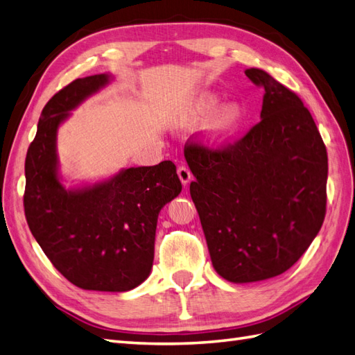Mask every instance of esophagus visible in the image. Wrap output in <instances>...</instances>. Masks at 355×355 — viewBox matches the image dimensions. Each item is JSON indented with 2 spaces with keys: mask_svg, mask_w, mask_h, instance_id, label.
I'll list each match as a JSON object with an SVG mask.
<instances>
[{
  "mask_svg": "<svg viewBox=\"0 0 355 355\" xmlns=\"http://www.w3.org/2000/svg\"><path fill=\"white\" fill-rule=\"evenodd\" d=\"M177 174H178V177L181 180V183H183L184 186L189 183V181L192 180V172H191V169H189L187 166H184V164H181V166H178Z\"/></svg>",
  "mask_w": 355,
  "mask_h": 355,
  "instance_id": "34e87169",
  "label": "esophagus"
}]
</instances>
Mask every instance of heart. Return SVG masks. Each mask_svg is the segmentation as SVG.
Here are the masks:
<instances>
[{"label":"heart","mask_w":355,"mask_h":355,"mask_svg":"<svg viewBox=\"0 0 355 355\" xmlns=\"http://www.w3.org/2000/svg\"><path fill=\"white\" fill-rule=\"evenodd\" d=\"M216 96L211 94H202L187 114L189 122H201L207 119L216 107ZM243 109L239 104L225 105L210 122V135L216 142H224L232 137L243 119Z\"/></svg>","instance_id":"b5f03b06"}]
</instances>
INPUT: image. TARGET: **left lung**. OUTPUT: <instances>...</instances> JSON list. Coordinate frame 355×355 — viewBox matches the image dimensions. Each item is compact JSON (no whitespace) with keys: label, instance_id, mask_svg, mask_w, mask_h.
<instances>
[{"label":"left lung","instance_id":"8db88e82","mask_svg":"<svg viewBox=\"0 0 355 355\" xmlns=\"http://www.w3.org/2000/svg\"><path fill=\"white\" fill-rule=\"evenodd\" d=\"M245 73L265 89L261 121L234 142L187 140L184 146L213 268L233 283L291 269L327 211V148L311 113L268 72Z\"/></svg>","mask_w":355,"mask_h":355}]
</instances>
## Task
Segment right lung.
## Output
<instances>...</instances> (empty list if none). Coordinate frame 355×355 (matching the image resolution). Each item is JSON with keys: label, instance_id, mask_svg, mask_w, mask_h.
Segmentation results:
<instances>
[{"label": "right lung", "instance_id": "1", "mask_svg": "<svg viewBox=\"0 0 355 355\" xmlns=\"http://www.w3.org/2000/svg\"><path fill=\"white\" fill-rule=\"evenodd\" d=\"M107 81L105 73L77 78L45 104L26 157L24 211L31 234L68 282L85 291L127 292L150 275L159 211L181 192V181L175 164L164 160L78 191L60 184L57 127Z\"/></svg>", "mask_w": 355, "mask_h": 355}]
</instances>
